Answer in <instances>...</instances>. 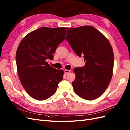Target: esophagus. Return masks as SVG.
Returning a JSON list of instances; mask_svg holds the SVG:
<instances>
[{"label":"esophagus","instance_id":"obj_1","mask_svg":"<svg viewBox=\"0 0 130 130\" xmlns=\"http://www.w3.org/2000/svg\"><path fill=\"white\" fill-rule=\"evenodd\" d=\"M70 72V71L69 70H64V73L65 75H68Z\"/></svg>","mask_w":130,"mask_h":130}]
</instances>
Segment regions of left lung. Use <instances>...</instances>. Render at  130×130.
<instances>
[{
	"mask_svg": "<svg viewBox=\"0 0 130 130\" xmlns=\"http://www.w3.org/2000/svg\"><path fill=\"white\" fill-rule=\"evenodd\" d=\"M66 40L78 56H83L84 66L76 68L73 90L82 99L92 100L101 96L112 79L114 54L106 37L95 28H70Z\"/></svg>",
	"mask_w": 130,
	"mask_h": 130,
	"instance_id": "left-lung-1",
	"label": "left lung"
}]
</instances>
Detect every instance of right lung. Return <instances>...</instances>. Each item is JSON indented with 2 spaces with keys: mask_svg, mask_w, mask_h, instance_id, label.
Instances as JSON below:
<instances>
[{
  "mask_svg": "<svg viewBox=\"0 0 130 130\" xmlns=\"http://www.w3.org/2000/svg\"><path fill=\"white\" fill-rule=\"evenodd\" d=\"M68 29L39 28L26 35L18 47V75L25 91L34 99L42 101L51 97L63 78V70L52 67L47 60H53Z\"/></svg>",
  "mask_w": 130,
  "mask_h": 130,
  "instance_id": "1",
  "label": "right lung"
}]
</instances>
